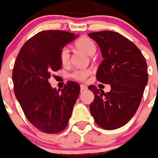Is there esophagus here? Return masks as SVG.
Here are the masks:
<instances>
[{"mask_svg":"<svg viewBox=\"0 0 158 158\" xmlns=\"http://www.w3.org/2000/svg\"><path fill=\"white\" fill-rule=\"evenodd\" d=\"M87 89V86L85 85H80V90L83 91V90H85Z\"/></svg>","mask_w":158,"mask_h":158,"instance_id":"1","label":"esophagus"}]
</instances>
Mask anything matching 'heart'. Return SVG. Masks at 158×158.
<instances>
[{
	"label": "heart",
	"instance_id": "b5f03b06",
	"mask_svg": "<svg viewBox=\"0 0 158 158\" xmlns=\"http://www.w3.org/2000/svg\"><path fill=\"white\" fill-rule=\"evenodd\" d=\"M75 45L89 55H92L96 52V46L92 40L88 37H82L76 40ZM60 61L63 65H68L70 62V52L67 46H63L60 51ZM91 71L89 69H75L69 73L70 78L84 82L90 75Z\"/></svg>",
	"mask_w": 158,
	"mask_h": 158
}]
</instances>
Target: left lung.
Segmentation results:
<instances>
[{"mask_svg": "<svg viewBox=\"0 0 158 158\" xmlns=\"http://www.w3.org/2000/svg\"><path fill=\"white\" fill-rule=\"evenodd\" d=\"M98 44L103 56L96 79L111 85L105 93L89 85L94 101L89 111L96 124L106 130L125 125L135 114L148 82L145 56L131 40L119 33L100 31L88 34Z\"/></svg>", "mask_w": 158, "mask_h": 158, "instance_id": "8db88e82", "label": "left lung"}]
</instances>
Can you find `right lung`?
Here are the masks:
<instances>
[{
	"label": "right lung",
	"instance_id": "add662e5",
	"mask_svg": "<svg viewBox=\"0 0 158 158\" xmlns=\"http://www.w3.org/2000/svg\"><path fill=\"white\" fill-rule=\"evenodd\" d=\"M62 30H44L28 40L16 58L14 93L29 123L46 134L62 132L69 124L80 86L68 81L61 90L52 89L51 73L62 68L61 49L75 38Z\"/></svg>",
	"mask_w": 158,
	"mask_h": 158
}]
</instances>
